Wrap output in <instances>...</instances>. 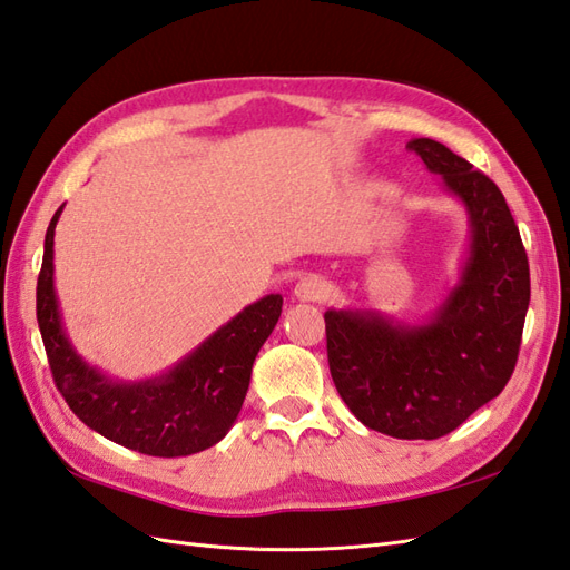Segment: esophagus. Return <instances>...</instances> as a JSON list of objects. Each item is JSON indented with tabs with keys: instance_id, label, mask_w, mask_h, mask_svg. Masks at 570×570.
Instances as JSON below:
<instances>
[{
	"instance_id": "obj_1",
	"label": "esophagus",
	"mask_w": 570,
	"mask_h": 570,
	"mask_svg": "<svg viewBox=\"0 0 570 570\" xmlns=\"http://www.w3.org/2000/svg\"><path fill=\"white\" fill-rule=\"evenodd\" d=\"M325 294H328V284H325V278L316 274L298 278V284L294 286V296L298 301H321Z\"/></svg>"
}]
</instances>
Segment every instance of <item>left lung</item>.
<instances>
[{
	"label": "left lung",
	"mask_w": 570,
	"mask_h": 570,
	"mask_svg": "<svg viewBox=\"0 0 570 570\" xmlns=\"http://www.w3.org/2000/svg\"><path fill=\"white\" fill-rule=\"evenodd\" d=\"M431 174L468 213L458 284L431 316L404 323L370 308H328L325 337L337 394L394 439L455 431L510 382L529 308V262L502 190L441 141L411 139Z\"/></svg>",
	"instance_id": "obj_1"
}]
</instances>
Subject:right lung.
Segmentation results:
<instances>
[{"instance_id": "right-lung-1", "label": "right lung", "mask_w": 570, "mask_h": 570, "mask_svg": "<svg viewBox=\"0 0 570 570\" xmlns=\"http://www.w3.org/2000/svg\"><path fill=\"white\" fill-rule=\"evenodd\" d=\"M60 213L63 205L46 229L36 318L53 382L72 414L105 439L156 458L200 453L223 441L245 402L254 357L282 316L284 298L269 294L254 301L159 377L112 380L78 355L63 328L53 286Z\"/></svg>"}]
</instances>
